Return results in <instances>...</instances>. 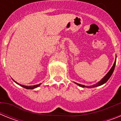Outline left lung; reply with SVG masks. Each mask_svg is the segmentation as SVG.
I'll use <instances>...</instances> for the list:
<instances>
[{
    "mask_svg": "<svg viewBox=\"0 0 121 121\" xmlns=\"http://www.w3.org/2000/svg\"><path fill=\"white\" fill-rule=\"evenodd\" d=\"M115 65H116V60H115V63H114V64H113V67H112V68L110 69V70L108 71V73L107 74L106 76H105L104 78L103 79L101 80V81H99L98 83H97V84H95V85H93V86H85V85H81V84H77V83H76V84H78V85H79L80 86H82V87H88V88H93V87H96V86H100V85H102V84H105V82H106L109 79V78H110V76H112V74H113V71H114V70H115Z\"/></svg>",
    "mask_w": 121,
    "mask_h": 121,
    "instance_id": "left-lung-1",
    "label": "left lung"
}]
</instances>
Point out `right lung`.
<instances>
[{
  "mask_svg": "<svg viewBox=\"0 0 121 121\" xmlns=\"http://www.w3.org/2000/svg\"><path fill=\"white\" fill-rule=\"evenodd\" d=\"M14 82H16V84H19V85H21V86H22V87H23V88H26V89H33V88H36V87H37V86H39V85H40V84H38V85H32V86H26V85H21V84H18L17 82H16V81H14Z\"/></svg>",
  "mask_w": 121,
  "mask_h": 121,
  "instance_id": "add662e5",
  "label": "right lung"
}]
</instances>
